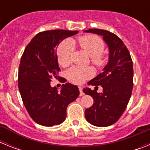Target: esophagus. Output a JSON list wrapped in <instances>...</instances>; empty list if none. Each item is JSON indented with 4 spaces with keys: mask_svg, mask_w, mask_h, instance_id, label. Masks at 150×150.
<instances>
[{
    "mask_svg": "<svg viewBox=\"0 0 150 150\" xmlns=\"http://www.w3.org/2000/svg\"><path fill=\"white\" fill-rule=\"evenodd\" d=\"M79 95H80V96H83V95H84V93H83V88H82V87H79Z\"/></svg>",
    "mask_w": 150,
    "mask_h": 150,
    "instance_id": "esophagus-1",
    "label": "esophagus"
}]
</instances>
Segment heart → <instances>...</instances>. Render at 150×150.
<instances>
[{
	"label": "heart",
	"instance_id": "heart-1",
	"mask_svg": "<svg viewBox=\"0 0 150 150\" xmlns=\"http://www.w3.org/2000/svg\"><path fill=\"white\" fill-rule=\"evenodd\" d=\"M79 44L81 48L91 57V62L101 67L104 64L105 59L102 55L104 50V43L100 38L95 35L83 36L79 39ZM74 43L72 41L66 40L60 43L57 50V56L59 63L62 66L68 65L71 61ZM93 75V71L89 67L74 66L67 71V76L68 79L75 84H81L87 79Z\"/></svg>",
	"mask_w": 150,
	"mask_h": 150
}]
</instances>
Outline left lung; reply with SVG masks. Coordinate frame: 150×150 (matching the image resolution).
Segmentation results:
<instances>
[{"mask_svg": "<svg viewBox=\"0 0 150 150\" xmlns=\"http://www.w3.org/2000/svg\"><path fill=\"white\" fill-rule=\"evenodd\" d=\"M84 32L102 36L109 48V61L103 72L88 83V85L101 86L103 92L98 93L89 88L83 89V92L92 97L95 102L86 110L85 116L95 126H110L121 117L132 95L133 62L127 47L116 34L96 28Z\"/></svg>", "mask_w": 150, "mask_h": 150, "instance_id": "8db88e82", "label": "left lung"}]
</instances>
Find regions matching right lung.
Wrapping results in <instances>:
<instances>
[{
	"mask_svg": "<svg viewBox=\"0 0 150 150\" xmlns=\"http://www.w3.org/2000/svg\"><path fill=\"white\" fill-rule=\"evenodd\" d=\"M78 30H52L38 33L26 46L18 68V86L23 104L35 122L53 126L63 122L67 107L79 95L76 86L66 83L60 91L50 82L60 71L57 46Z\"/></svg>",
	"mask_w": 150,
	"mask_h": 150,
	"instance_id": "1",
	"label": "right lung"
}]
</instances>
